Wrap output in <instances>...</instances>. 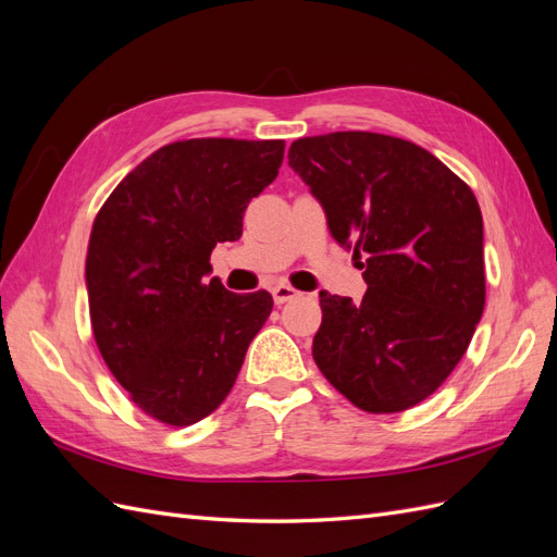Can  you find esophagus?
<instances>
[{"mask_svg":"<svg viewBox=\"0 0 557 557\" xmlns=\"http://www.w3.org/2000/svg\"><path fill=\"white\" fill-rule=\"evenodd\" d=\"M272 295H274L276 305H285V301L295 299L299 293L293 288V285H288V283H278V285H274V288H272Z\"/></svg>","mask_w":557,"mask_h":557,"instance_id":"1","label":"esophagus"}]
</instances>
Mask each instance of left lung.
Segmentation results:
<instances>
[{
    "instance_id": "8db88e82",
    "label": "left lung",
    "mask_w": 557,
    "mask_h": 557,
    "mask_svg": "<svg viewBox=\"0 0 557 557\" xmlns=\"http://www.w3.org/2000/svg\"><path fill=\"white\" fill-rule=\"evenodd\" d=\"M288 164L352 250L367 293H320L313 360L358 409L430 397L465 356L485 305L483 218L469 185L425 148L376 132L293 141Z\"/></svg>"
}]
</instances>
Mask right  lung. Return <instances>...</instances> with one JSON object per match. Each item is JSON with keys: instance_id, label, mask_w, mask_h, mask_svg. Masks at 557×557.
Listing matches in <instances>:
<instances>
[{"instance_id": "add662e5", "label": "right lung", "mask_w": 557, "mask_h": 557, "mask_svg": "<svg viewBox=\"0 0 557 557\" xmlns=\"http://www.w3.org/2000/svg\"><path fill=\"white\" fill-rule=\"evenodd\" d=\"M285 141L188 139L158 148L115 185L88 244L99 352L132 401L172 428L221 407L272 313L267 290L211 278V250L237 242L244 211L278 174Z\"/></svg>"}]
</instances>
